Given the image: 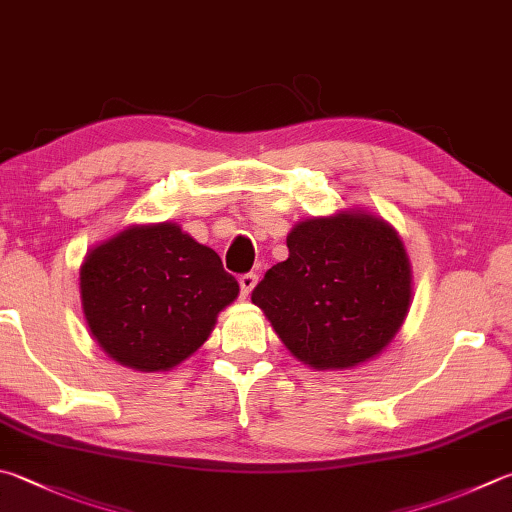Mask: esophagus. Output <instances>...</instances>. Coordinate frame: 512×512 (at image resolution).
<instances>
[{
	"mask_svg": "<svg viewBox=\"0 0 512 512\" xmlns=\"http://www.w3.org/2000/svg\"><path fill=\"white\" fill-rule=\"evenodd\" d=\"M255 284H257V275H255V273H244V275H241V277H239L241 295L248 297L250 291H253V288H255Z\"/></svg>",
	"mask_w": 512,
	"mask_h": 512,
	"instance_id": "34e87169",
	"label": "esophagus"
}]
</instances>
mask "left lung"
<instances>
[{
  "label": "left lung",
  "mask_w": 512,
  "mask_h": 512,
  "mask_svg": "<svg viewBox=\"0 0 512 512\" xmlns=\"http://www.w3.org/2000/svg\"><path fill=\"white\" fill-rule=\"evenodd\" d=\"M250 300L288 351L313 369H347L396 336L412 293L410 262L383 219L345 212L306 219Z\"/></svg>",
  "instance_id": "8db88e82"
}]
</instances>
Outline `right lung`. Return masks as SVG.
Wrapping results in <instances>:
<instances>
[{
    "label": "right lung",
    "mask_w": 512,
    "mask_h": 512,
    "mask_svg": "<svg viewBox=\"0 0 512 512\" xmlns=\"http://www.w3.org/2000/svg\"><path fill=\"white\" fill-rule=\"evenodd\" d=\"M80 291L89 329L111 358L167 371L208 340L239 284L215 250L165 221L127 228L91 250Z\"/></svg>",
    "instance_id": "add662e5"
}]
</instances>
